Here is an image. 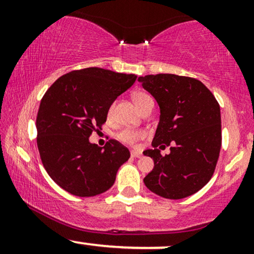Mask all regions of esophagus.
I'll return each instance as SVG.
<instances>
[{"label": "esophagus", "mask_w": 254, "mask_h": 254, "mask_svg": "<svg viewBox=\"0 0 254 254\" xmlns=\"http://www.w3.org/2000/svg\"><path fill=\"white\" fill-rule=\"evenodd\" d=\"M131 156H132V157H142V154L138 153V151L131 150Z\"/></svg>", "instance_id": "obj_1"}]
</instances>
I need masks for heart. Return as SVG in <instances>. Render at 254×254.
Here are the masks:
<instances>
[{
  "label": "heart",
  "mask_w": 254,
  "mask_h": 254,
  "mask_svg": "<svg viewBox=\"0 0 254 254\" xmlns=\"http://www.w3.org/2000/svg\"><path fill=\"white\" fill-rule=\"evenodd\" d=\"M132 100H133V103L136 104V106L138 107L139 110H142L148 103L153 101V99H151L149 95L144 92H133L132 93ZM112 111H113V109H112V106H111L109 109V112H107L109 118L112 116ZM144 135H145L144 131H142V130L124 129V130H122L121 132H118L117 138L121 142H123V143L135 144L138 139L143 138Z\"/></svg>",
  "instance_id": "obj_1"
}]
</instances>
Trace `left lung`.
Masks as SVG:
<instances>
[{"label":"left lung","instance_id":"8db88e82","mask_svg":"<svg viewBox=\"0 0 254 254\" xmlns=\"http://www.w3.org/2000/svg\"><path fill=\"white\" fill-rule=\"evenodd\" d=\"M138 81L160 107L153 149L143 151L154 160L145 186L168 199L191 196L208 184L216 167L222 142L220 105L196 78L157 74ZM170 144L171 153L161 156L157 147Z\"/></svg>","mask_w":254,"mask_h":254}]
</instances>
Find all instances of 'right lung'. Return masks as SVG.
Listing matches in <instances>:
<instances>
[{
	"label": "right lung",
	"instance_id": "right-lung-1",
	"mask_svg": "<svg viewBox=\"0 0 254 254\" xmlns=\"http://www.w3.org/2000/svg\"><path fill=\"white\" fill-rule=\"evenodd\" d=\"M133 74L101 68L74 70L46 90L37 116V145L48 174L78 197H92L115 184L130 151L116 139L105 147L89 136L106 122L113 101L136 81Z\"/></svg>",
	"mask_w": 254,
	"mask_h": 254
}]
</instances>
